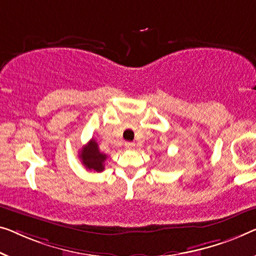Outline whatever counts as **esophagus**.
<instances>
[{"label": "esophagus", "instance_id": "1", "mask_svg": "<svg viewBox=\"0 0 256 256\" xmlns=\"http://www.w3.org/2000/svg\"><path fill=\"white\" fill-rule=\"evenodd\" d=\"M136 147V144L134 142H125V148H126V150H133V148Z\"/></svg>", "mask_w": 256, "mask_h": 256}]
</instances>
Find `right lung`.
<instances>
[{"mask_svg":"<svg viewBox=\"0 0 256 256\" xmlns=\"http://www.w3.org/2000/svg\"><path fill=\"white\" fill-rule=\"evenodd\" d=\"M79 158L87 170H94L96 172H101L104 170L106 155L100 152L98 144L94 139H90L88 144L82 148Z\"/></svg>","mask_w":256,"mask_h":256,"instance_id":"add662e5","label":"right lung"}]
</instances>
